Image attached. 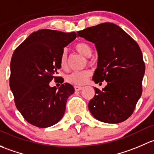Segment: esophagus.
<instances>
[{"label":"esophagus","instance_id":"1","mask_svg":"<svg viewBox=\"0 0 154 154\" xmlns=\"http://www.w3.org/2000/svg\"><path fill=\"white\" fill-rule=\"evenodd\" d=\"M74 88H75V90H76V91H79V90H82V86H75L74 87Z\"/></svg>","mask_w":154,"mask_h":154}]
</instances>
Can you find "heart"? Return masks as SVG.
Returning <instances> with one entry per match:
<instances>
[{"label":"heart","instance_id":"b5f03b06","mask_svg":"<svg viewBox=\"0 0 154 154\" xmlns=\"http://www.w3.org/2000/svg\"><path fill=\"white\" fill-rule=\"evenodd\" d=\"M74 48L78 53H81L84 56L89 58L93 54L92 47L88 43L85 42H79L74 45ZM67 53L66 50L62 51L59 58V65L61 69H66L67 67ZM90 72L88 69H85L82 71H74L69 75H66V80L69 83L75 85H82L88 82L90 77Z\"/></svg>","mask_w":154,"mask_h":154}]
</instances>
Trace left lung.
I'll return each mask as SVG.
<instances>
[{
    "label": "left lung",
    "mask_w": 154,
    "mask_h": 154,
    "mask_svg": "<svg viewBox=\"0 0 154 154\" xmlns=\"http://www.w3.org/2000/svg\"><path fill=\"white\" fill-rule=\"evenodd\" d=\"M77 34L94 43L97 50L98 65L93 80L96 84L107 82L101 90L94 88L96 94L89 101V110L102 122H122L132 115L142 95L145 65L140 47L112 23L90 26Z\"/></svg>",
    "instance_id": "8db88e82"
}]
</instances>
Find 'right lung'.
Here are the masks:
<instances>
[{
	"label": "right lung",
	"instance_id": "add662e5",
	"mask_svg": "<svg viewBox=\"0 0 154 154\" xmlns=\"http://www.w3.org/2000/svg\"><path fill=\"white\" fill-rule=\"evenodd\" d=\"M75 38V32L40 29L15 49L11 60L9 86L17 109L29 124L48 128L64 116L66 100L74 88L64 83L57 90L50 87V82L60 78L56 75L61 68V54Z\"/></svg>",
	"mask_w": 154,
	"mask_h": 154
}]
</instances>
